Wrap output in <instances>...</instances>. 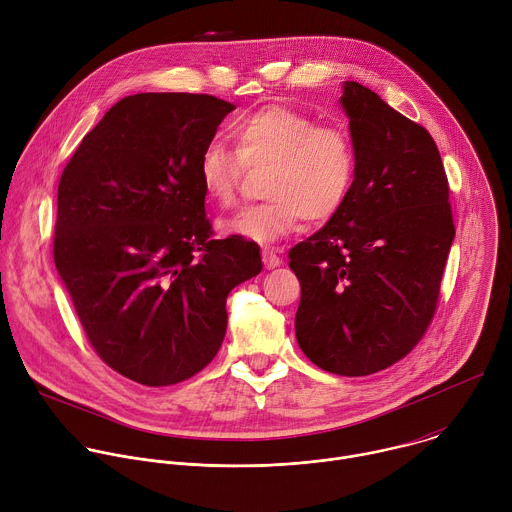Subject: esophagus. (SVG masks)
I'll use <instances>...</instances> for the list:
<instances>
[{"label": "esophagus", "mask_w": 512, "mask_h": 512, "mask_svg": "<svg viewBox=\"0 0 512 512\" xmlns=\"http://www.w3.org/2000/svg\"><path fill=\"white\" fill-rule=\"evenodd\" d=\"M263 263H265L267 269H275V267L281 265V259H279V255H277L275 251L265 249V251H263Z\"/></svg>", "instance_id": "34e87169"}]
</instances>
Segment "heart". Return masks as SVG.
Here are the masks:
<instances>
[{
  "mask_svg": "<svg viewBox=\"0 0 512 512\" xmlns=\"http://www.w3.org/2000/svg\"><path fill=\"white\" fill-rule=\"evenodd\" d=\"M235 152L219 142L199 158V181L209 201H235L245 166L271 164L261 205H249L219 221L225 237L271 245L291 233L303 217L325 223L335 217L356 181V148L350 134L283 104L243 116L231 130Z\"/></svg>",
  "mask_w": 512,
  "mask_h": 512,
  "instance_id": "b5f03b06",
  "label": "heart"
}]
</instances>
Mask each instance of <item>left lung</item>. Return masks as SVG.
<instances>
[{
  "label": "left lung",
  "instance_id": "8db88e82",
  "mask_svg": "<svg viewBox=\"0 0 512 512\" xmlns=\"http://www.w3.org/2000/svg\"><path fill=\"white\" fill-rule=\"evenodd\" d=\"M356 181L346 205L289 251L301 285V352L337 376H370L402 360L436 311L454 241L436 142L376 92L344 82Z\"/></svg>",
  "mask_w": 512,
  "mask_h": 512
}]
</instances>
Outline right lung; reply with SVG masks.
Wrapping results in <instances>:
<instances>
[{"label":"right lung","mask_w":512,"mask_h":512,"mask_svg":"<svg viewBox=\"0 0 512 512\" xmlns=\"http://www.w3.org/2000/svg\"><path fill=\"white\" fill-rule=\"evenodd\" d=\"M231 102L144 92L84 136L58 185L54 261L96 354L142 386H173L217 356L227 295L259 247L213 239L199 158Z\"/></svg>","instance_id":"1"}]
</instances>
